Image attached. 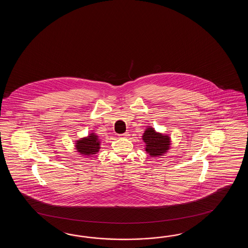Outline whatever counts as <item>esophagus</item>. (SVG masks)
Here are the masks:
<instances>
[{
  "label": "esophagus",
  "instance_id": "obj_1",
  "mask_svg": "<svg viewBox=\"0 0 248 248\" xmlns=\"http://www.w3.org/2000/svg\"><path fill=\"white\" fill-rule=\"evenodd\" d=\"M129 136V134H128V132H125V133H123V134H121L120 135V137H126Z\"/></svg>",
  "mask_w": 248,
  "mask_h": 248
}]
</instances>
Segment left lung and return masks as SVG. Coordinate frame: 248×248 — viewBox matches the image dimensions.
Segmentation results:
<instances>
[{"mask_svg":"<svg viewBox=\"0 0 248 248\" xmlns=\"http://www.w3.org/2000/svg\"><path fill=\"white\" fill-rule=\"evenodd\" d=\"M142 140L145 142V151L152 157H159L168 152L170 145V138L167 135L157 133L154 128L149 126L143 133Z\"/></svg>","mask_w":248,"mask_h":248,"instance_id":"left-lung-1","label":"left lung"}]
</instances>
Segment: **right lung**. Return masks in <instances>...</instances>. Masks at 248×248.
Here are the masks:
<instances>
[{"label": "right lung", "instance_id": "obj_1", "mask_svg": "<svg viewBox=\"0 0 248 248\" xmlns=\"http://www.w3.org/2000/svg\"><path fill=\"white\" fill-rule=\"evenodd\" d=\"M75 144L77 152L87 156L98 153L100 149V141L94 133H91L89 137H83L80 140L76 141Z\"/></svg>", "mask_w": 248, "mask_h": 248}]
</instances>
